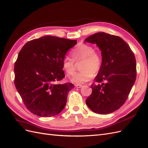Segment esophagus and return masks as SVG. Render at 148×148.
Wrapping results in <instances>:
<instances>
[{
  "label": "esophagus",
  "instance_id": "1",
  "mask_svg": "<svg viewBox=\"0 0 148 148\" xmlns=\"http://www.w3.org/2000/svg\"><path fill=\"white\" fill-rule=\"evenodd\" d=\"M75 87H76V88H79L82 87V85H80V84H77V85H75Z\"/></svg>",
  "mask_w": 148,
  "mask_h": 148
}]
</instances>
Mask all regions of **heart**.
Wrapping results in <instances>:
<instances>
[{
  "label": "heart",
  "mask_w": 148,
  "mask_h": 148,
  "mask_svg": "<svg viewBox=\"0 0 148 148\" xmlns=\"http://www.w3.org/2000/svg\"><path fill=\"white\" fill-rule=\"evenodd\" d=\"M72 56L75 61H82L81 64V71L74 74L71 79L74 83L84 84L89 81L94 76V74L99 73L102 66V58L90 45H79L72 51ZM62 66L68 75L74 73L75 64L73 58L65 56L62 61Z\"/></svg>",
  "instance_id": "obj_1"
}]
</instances>
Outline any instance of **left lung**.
<instances>
[{"label": "left lung", "mask_w": 148, "mask_h": 148, "mask_svg": "<svg viewBox=\"0 0 148 148\" xmlns=\"http://www.w3.org/2000/svg\"><path fill=\"white\" fill-rule=\"evenodd\" d=\"M95 44L102 54V66L86 99L92 111L108 114L119 109L127 99L136 81L134 54L121 38L104 32L96 33L84 40Z\"/></svg>", "instance_id": "left-lung-1"}]
</instances>
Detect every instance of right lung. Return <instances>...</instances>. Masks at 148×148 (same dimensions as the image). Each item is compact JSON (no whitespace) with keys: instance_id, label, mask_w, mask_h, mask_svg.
Masks as SVG:
<instances>
[{"instance_id":"add662e5","label":"right lung","mask_w":148,"mask_h":148,"mask_svg":"<svg viewBox=\"0 0 148 148\" xmlns=\"http://www.w3.org/2000/svg\"><path fill=\"white\" fill-rule=\"evenodd\" d=\"M71 40L45 36L29 41L18 53L14 66L15 86L29 112L43 117L58 115L64 108L71 83H57L65 77L62 61Z\"/></svg>"}]
</instances>
